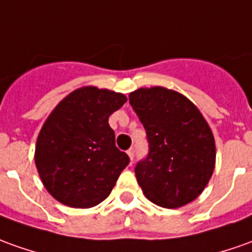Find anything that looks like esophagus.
<instances>
[{"instance_id": "esophagus-1", "label": "esophagus", "mask_w": 252, "mask_h": 252, "mask_svg": "<svg viewBox=\"0 0 252 252\" xmlns=\"http://www.w3.org/2000/svg\"><path fill=\"white\" fill-rule=\"evenodd\" d=\"M127 155H129L130 160H131V162H133V159H134V149H133V148H130L129 151H127Z\"/></svg>"}]
</instances>
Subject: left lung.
<instances>
[{
  "instance_id": "obj_1",
  "label": "left lung",
  "mask_w": 252,
  "mask_h": 252,
  "mask_svg": "<svg viewBox=\"0 0 252 252\" xmlns=\"http://www.w3.org/2000/svg\"><path fill=\"white\" fill-rule=\"evenodd\" d=\"M147 131L149 152L137 163L145 197L164 209H178L203 192L216 166V141L195 104L162 86L129 94Z\"/></svg>"
}]
</instances>
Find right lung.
Here are the masks:
<instances>
[{"instance_id": "right-lung-1", "label": "right lung", "mask_w": 252, "mask_h": 252, "mask_svg": "<svg viewBox=\"0 0 252 252\" xmlns=\"http://www.w3.org/2000/svg\"><path fill=\"white\" fill-rule=\"evenodd\" d=\"M127 98L122 93L85 86L71 92L50 112L38 134L35 166L43 187L74 209L107 199L129 156L115 145L108 118Z\"/></svg>"}]
</instances>
